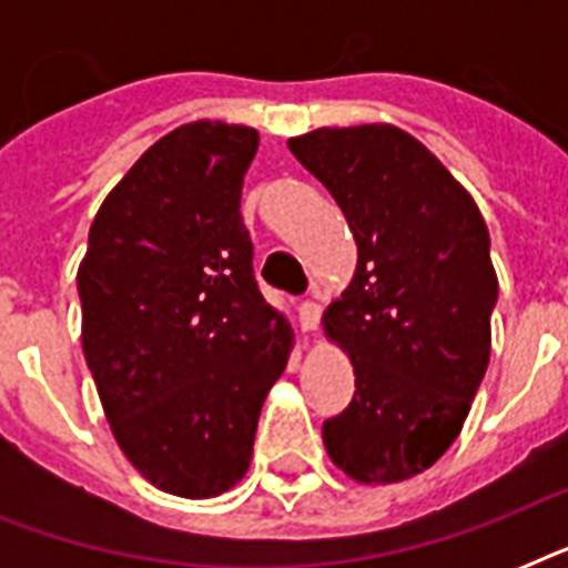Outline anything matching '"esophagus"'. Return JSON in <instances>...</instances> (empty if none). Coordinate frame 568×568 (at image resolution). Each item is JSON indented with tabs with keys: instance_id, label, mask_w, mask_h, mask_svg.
Here are the masks:
<instances>
[{
	"instance_id": "obj_1",
	"label": "esophagus",
	"mask_w": 568,
	"mask_h": 568,
	"mask_svg": "<svg viewBox=\"0 0 568 568\" xmlns=\"http://www.w3.org/2000/svg\"><path fill=\"white\" fill-rule=\"evenodd\" d=\"M318 321H321V303L312 297V301H303L301 303V324L306 333H315L318 329Z\"/></svg>"
}]
</instances>
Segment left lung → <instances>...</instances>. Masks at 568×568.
<instances>
[{"mask_svg": "<svg viewBox=\"0 0 568 568\" xmlns=\"http://www.w3.org/2000/svg\"><path fill=\"white\" fill-rule=\"evenodd\" d=\"M288 150L356 239L354 280L324 312L356 392L324 422V445L356 484H400L454 445L489 365V230L448 168L392 123L315 129Z\"/></svg>", "mask_w": 568, "mask_h": 568, "instance_id": "obj_1", "label": "left lung"}]
</instances>
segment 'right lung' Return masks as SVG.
I'll return each mask as SVG.
<instances>
[{
  "label": "right lung",
  "mask_w": 568,
  "mask_h": 568,
  "mask_svg": "<svg viewBox=\"0 0 568 568\" xmlns=\"http://www.w3.org/2000/svg\"><path fill=\"white\" fill-rule=\"evenodd\" d=\"M258 132L194 120L102 200L75 283L82 351L126 459L155 489L214 498L247 475L292 324L253 280L241 185Z\"/></svg>",
  "instance_id": "1"
}]
</instances>
